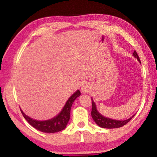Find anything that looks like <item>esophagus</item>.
Listing matches in <instances>:
<instances>
[{
    "instance_id": "34e87169",
    "label": "esophagus",
    "mask_w": 157,
    "mask_h": 157,
    "mask_svg": "<svg viewBox=\"0 0 157 157\" xmlns=\"http://www.w3.org/2000/svg\"><path fill=\"white\" fill-rule=\"evenodd\" d=\"M90 90H91V87L88 83H86V82L84 83L82 86H81V92L83 94L88 93L90 91Z\"/></svg>"
}]
</instances>
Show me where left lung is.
Listing matches in <instances>:
<instances>
[{
	"label": "left lung",
	"mask_w": 157,
	"mask_h": 157,
	"mask_svg": "<svg viewBox=\"0 0 157 157\" xmlns=\"http://www.w3.org/2000/svg\"><path fill=\"white\" fill-rule=\"evenodd\" d=\"M133 56H134L135 58H136L138 61L140 62V59L138 56V54H137L136 51H134L133 53ZM92 112H91V114H92V118L93 120L94 121V122L97 124L99 127L103 128H121L122 126L125 125V124H127L129 121L132 118V117H134V116H132V117H130V118L127 119V120H124V121H118V120H113V119L111 118H106L104 116H102L101 113H99V111H97V106H96V104L94 101H93V99H92Z\"/></svg>",
	"instance_id": "1"
}]
</instances>
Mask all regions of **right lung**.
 I'll return each mask as SVG.
<instances>
[{
	"mask_svg": "<svg viewBox=\"0 0 157 157\" xmlns=\"http://www.w3.org/2000/svg\"><path fill=\"white\" fill-rule=\"evenodd\" d=\"M81 93L79 90H77L73 94H72L71 97L67 100L66 104L60 111L58 115L56 116L54 118L49 119L47 121H36L30 118V117L27 116L26 114H25L22 110L20 109L21 113H22V116L24 118L26 119V121L31 125L32 127L36 128V130L39 131H41L43 132H47V133H53L57 132L59 131H61L64 130L65 127H66L67 123L70 120V116H71V110L72 105L73 104L75 100L80 96Z\"/></svg>",
	"mask_w": 157,
	"mask_h": 157,
	"instance_id": "right-lung-1",
	"label": "right lung"
}]
</instances>
